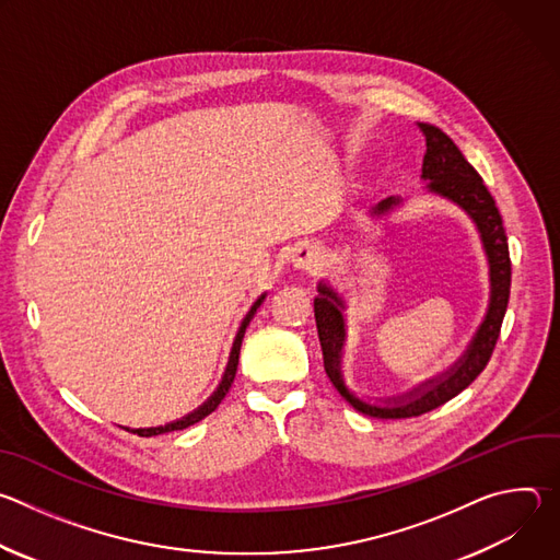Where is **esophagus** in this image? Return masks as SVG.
<instances>
[{
	"label": "esophagus",
	"instance_id": "1",
	"mask_svg": "<svg viewBox=\"0 0 560 560\" xmlns=\"http://www.w3.org/2000/svg\"><path fill=\"white\" fill-rule=\"evenodd\" d=\"M292 264L294 268H301V270H314L318 266V248L310 242L305 244H299L294 250H292Z\"/></svg>",
	"mask_w": 560,
	"mask_h": 560
}]
</instances>
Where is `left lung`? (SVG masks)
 I'll list each match as a JSON object with an SVG mask.
<instances>
[{"label":"left lung","instance_id":"left-lung-1","mask_svg":"<svg viewBox=\"0 0 560 560\" xmlns=\"http://www.w3.org/2000/svg\"><path fill=\"white\" fill-rule=\"evenodd\" d=\"M421 132L425 135V156H423V175L421 179L430 182L425 188L452 203H456L476 225L481 234L483 250L490 264V303L486 318L478 326L474 339L469 341L463 357L439 376L423 381L421 385L412 387L406 394L378 398V401H365L352 394L341 376V350L346 343V301L328 285L318 283V296H314V318H316V332L324 350V368L330 376L332 385L346 401L359 410L361 415L374 419H410L425 415L458 392H463L478 374H481L494 352L497 339L501 335V324L510 301V281H512V264H510V248L508 236L503 228L501 212L497 208L494 197L486 188L481 175H478L458 145L436 126L419 124ZM401 197H387L372 208L374 217H383L392 212L396 206H401Z\"/></svg>","mask_w":560,"mask_h":560}]
</instances>
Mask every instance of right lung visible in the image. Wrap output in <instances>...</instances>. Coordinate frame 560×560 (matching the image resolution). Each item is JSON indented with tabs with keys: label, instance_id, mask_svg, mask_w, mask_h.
<instances>
[{
	"label": "right lung",
	"instance_id": "right-lung-1",
	"mask_svg": "<svg viewBox=\"0 0 560 560\" xmlns=\"http://www.w3.org/2000/svg\"><path fill=\"white\" fill-rule=\"evenodd\" d=\"M264 299H266V294H261V296H259V299L253 303V307H250V310H248V314L244 316L242 326H238V330H236V337H234V341H232V350H230V359H228V365H225L223 378H221L219 387L212 392V396L208 398V401H206L203 406H199L195 412H190V415L182 417L179 421H173V423H166V425H159V428H139V430H130L132 434H139V436H156V434H166V432L186 430V428H190V425L199 423L201 419H206L210 412H214V410L219 408V404L223 401V396L228 394V389H230V385H232V381H234V374H236V365H238V352H242V341H244L246 328H248V324H250V318L255 316L257 307L264 303Z\"/></svg>",
	"mask_w": 560,
	"mask_h": 560
}]
</instances>
